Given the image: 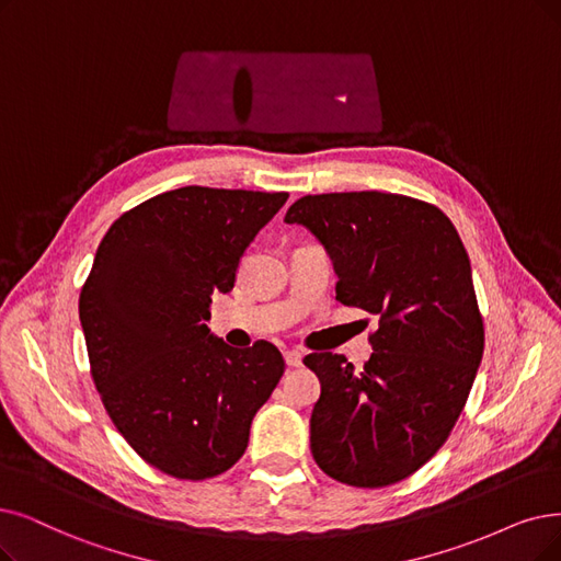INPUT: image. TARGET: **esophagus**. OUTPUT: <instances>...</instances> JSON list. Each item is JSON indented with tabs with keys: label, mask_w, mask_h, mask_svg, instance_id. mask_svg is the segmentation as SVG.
<instances>
[{
	"label": "esophagus",
	"mask_w": 561,
	"mask_h": 561,
	"mask_svg": "<svg viewBox=\"0 0 561 561\" xmlns=\"http://www.w3.org/2000/svg\"><path fill=\"white\" fill-rule=\"evenodd\" d=\"M301 358H304V354L299 350H287L285 352V364L289 368H299L301 366Z\"/></svg>",
	"instance_id": "obj_1"
}]
</instances>
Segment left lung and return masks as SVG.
Returning a JSON list of instances; mask_svg holds the SVG:
<instances>
[{
  "label": "left lung",
  "instance_id": "1",
  "mask_svg": "<svg viewBox=\"0 0 561 561\" xmlns=\"http://www.w3.org/2000/svg\"><path fill=\"white\" fill-rule=\"evenodd\" d=\"M285 222L324 245L335 299L379 318L362 370L343 354L304 358L322 387L312 458L356 488L408 479L449 437L483 356L472 266L454 222L421 199L379 191L306 195Z\"/></svg>",
  "mask_w": 561,
  "mask_h": 561
}]
</instances>
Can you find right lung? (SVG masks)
Masks as SVG:
<instances>
[{"mask_svg": "<svg viewBox=\"0 0 561 561\" xmlns=\"http://www.w3.org/2000/svg\"><path fill=\"white\" fill-rule=\"evenodd\" d=\"M285 203L287 193L184 186L119 216L99 245L80 293L92 377L117 431L163 474L228 472L283 377L278 347L234 350L205 322Z\"/></svg>", "mask_w": 561, "mask_h": 561, "instance_id": "add662e5", "label": "right lung"}]
</instances>
